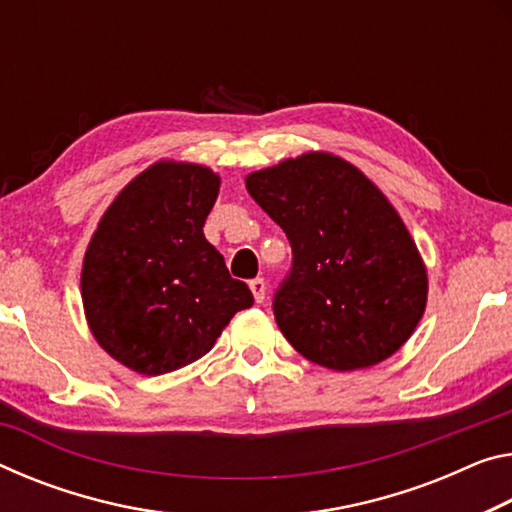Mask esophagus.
Masks as SVG:
<instances>
[{"instance_id": "34e87169", "label": "esophagus", "mask_w": 512, "mask_h": 512, "mask_svg": "<svg viewBox=\"0 0 512 512\" xmlns=\"http://www.w3.org/2000/svg\"><path fill=\"white\" fill-rule=\"evenodd\" d=\"M250 291H253V296H255L257 303H264V298H266V282L262 278L250 280Z\"/></svg>"}]
</instances>
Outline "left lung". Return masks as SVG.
Segmentation results:
<instances>
[{"mask_svg": "<svg viewBox=\"0 0 512 512\" xmlns=\"http://www.w3.org/2000/svg\"><path fill=\"white\" fill-rule=\"evenodd\" d=\"M246 189L291 243V271L273 296L287 342L335 371L399 351L424 316L428 275L383 191L328 152L255 170Z\"/></svg>", "mask_w": 512, "mask_h": 512, "instance_id": "obj_1", "label": "left lung"}]
</instances>
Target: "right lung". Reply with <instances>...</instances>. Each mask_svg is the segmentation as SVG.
Here are the masks:
<instances>
[{"label":"right lung","instance_id":"obj_1","mask_svg":"<svg viewBox=\"0 0 512 512\" xmlns=\"http://www.w3.org/2000/svg\"><path fill=\"white\" fill-rule=\"evenodd\" d=\"M218 186L212 168L157 161L118 193L88 243V328L127 369L161 376L196 362L253 305L202 232Z\"/></svg>","mask_w":512,"mask_h":512}]
</instances>
